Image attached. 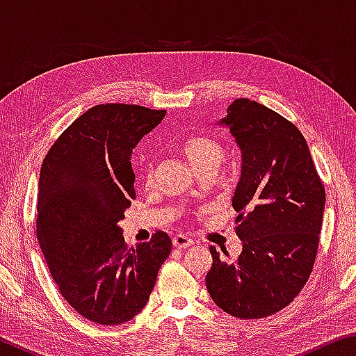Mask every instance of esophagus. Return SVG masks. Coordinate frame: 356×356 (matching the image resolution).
<instances>
[{
	"label": "esophagus",
	"mask_w": 356,
	"mask_h": 356,
	"mask_svg": "<svg viewBox=\"0 0 356 356\" xmlns=\"http://www.w3.org/2000/svg\"><path fill=\"white\" fill-rule=\"evenodd\" d=\"M193 243H195V242H193L191 238L182 236V234H177V236H174V237H172V246H176L177 250H185V248H188V246H191Z\"/></svg>",
	"instance_id": "34e87169"
}]
</instances>
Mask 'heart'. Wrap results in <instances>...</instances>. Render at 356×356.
Segmentation results:
<instances>
[{"label": "heart", "mask_w": 356, "mask_h": 356, "mask_svg": "<svg viewBox=\"0 0 356 356\" xmlns=\"http://www.w3.org/2000/svg\"><path fill=\"white\" fill-rule=\"evenodd\" d=\"M184 155L188 160L193 170L197 174L201 172H216L222 159H225V147L222 144L207 135L191 136L184 144ZM146 184L150 185L154 180V168L147 166Z\"/></svg>", "instance_id": "1"}]
</instances>
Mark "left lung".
Returning a JSON list of instances; mask_svg holds the SVG:
<instances>
[{"mask_svg": "<svg viewBox=\"0 0 356 356\" xmlns=\"http://www.w3.org/2000/svg\"><path fill=\"white\" fill-rule=\"evenodd\" d=\"M220 124L242 150V176L232 197L237 261L213 264L206 286L216 306L238 318H264L286 308L314 267L325 188L305 136L270 108L250 99L227 106Z\"/></svg>", "mask_w": 356, "mask_h": 356, "instance_id": "1", "label": "left lung"}]
</instances>
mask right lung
I'll use <instances>...</instances> for the list:
<instances>
[{"label": "right lung", "mask_w": 356, "mask_h": 356, "mask_svg": "<svg viewBox=\"0 0 356 356\" xmlns=\"http://www.w3.org/2000/svg\"><path fill=\"white\" fill-rule=\"evenodd\" d=\"M165 114L124 104L89 108L42 163L40 250L64 300L91 322L119 325L140 314L171 252L163 231L127 248L119 226L136 197L131 154Z\"/></svg>", "instance_id": "obj_1"}]
</instances>
